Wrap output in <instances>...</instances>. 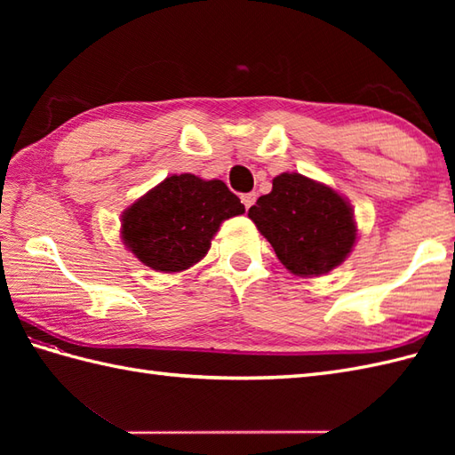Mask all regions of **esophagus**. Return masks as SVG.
Here are the masks:
<instances>
[{
    "mask_svg": "<svg viewBox=\"0 0 455 455\" xmlns=\"http://www.w3.org/2000/svg\"><path fill=\"white\" fill-rule=\"evenodd\" d=\"M256 193L252 191V193H244V196H243V203H244V207L246 209H250V207H252L254 205V203H256Z\"/></svg>",
    "mask_w": 455,
    "mask_h": 455,
    "instance_id": "esophagus-1",
    "label": "esophagus"
}]
</instances>
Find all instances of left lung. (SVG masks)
<instances>
[{
	"label": "left lung",
	"mask_w": 455,
	"mask_h": 455,
	"mask_svg": "<svg viewBox=\"0 0 455 455\" xmlns=\"http://www.w3.org/2000/svg\"><path fill=\"white\" fill-rule=\"evenodd\" d=\"M275 256L301 277L323 275L340 266L355 243L350 203L301 173H279L274 188L248 209Z\"/></svg>",
	"instance_id": "1"
}]
</instances>
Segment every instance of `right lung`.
I'll use <instances>...</instances> for the list:
<instances>
[{"mask_svg": "<svg viewBox=\"0 0 455 455\" xmlns=\"http://www.w3.org/2000/svg\"><path fill=\"white\" fill-rule=\"evenodd\" d=\"M244 205L220 180L170 176L123 212V243L156 272H183L209 252L222 220Z\"/></svg>", "mask_w": 455, "mask_h": 455, "instance_id": "1", "label": "right lung"}]
</instances>
